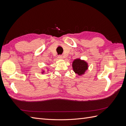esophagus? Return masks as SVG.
I'll return each instance as SVG.
<instances>
[{
    "label": "esophagus",
    "mask_w": 126,
    "mask_h": 126,
    "mask_svg": "<svg viewBox=\"0 0 126 126\" xmlns=\"http://www.w3.org/2000/svg\"><path fill=\"white\" fill-rule=\"evenodd\" d=\"M58 58H59V59H63V55H58Z\"/></svg>",
    "instance_id": "esophagus-1"
}]
</instances>
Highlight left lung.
Here are the masks:
<instances>
[{
	"instance_id": "left-lung-1",
	"label": "left lung",
	"mask_w": 126,
	"mask_h": 126,
	"mask_svg": "<svg viewBox=\"0 0 126 126\" xmlns=\"http://www.w3.org/2000/svg\"><path fill=\"white\" fill-rule=\"evenodd\" d=\"M72 68L75 73L80 76L85 73V71L88 69V64L83 60L77 59L74 61Z\"/></svg>"
}]
</instances>
